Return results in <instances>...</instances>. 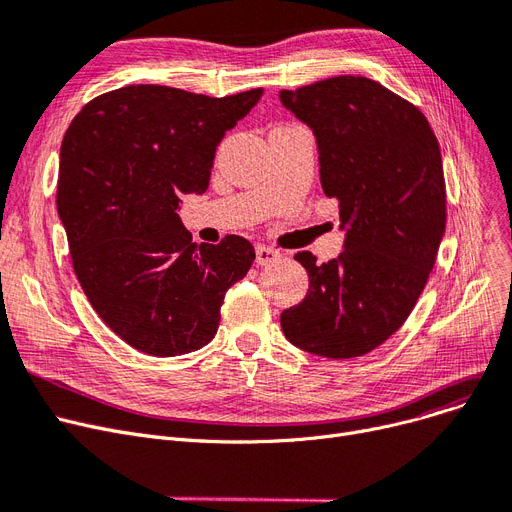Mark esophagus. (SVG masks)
I'll list each match as a JSON object with an SVG mask.
<instances>
[{"label":"esophagus","mask_w":512,"mask_h":512,"mask_svg":"<svg viewBox=\"0 0 512 512\" xmlns=\"http://www.w3.org/2000/svg\"><path fill=\"white\" fill-rule=\"evenodd\" d=\"M280 257H282V253L272 247H263V244H259L257 247V263L259 265H270V263L278 261Z\"/></svg>","instance_id":"1"}]
</instances>
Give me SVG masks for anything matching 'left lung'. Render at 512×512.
<instances>
[{"instance_id": "1", "label": "left lung", "mask_w": 512, "mask_h": 512, "mask_svg": "<svg viewBox=\"0 0 512 512\" xmlns=\"http://www.w3.org/2000/svg\"><path fill=\"white\" fill-rule=\"evenodd\" d=\"M280 102L314 131L322 190L345 230L337 259L295 255L309 291L280 324L303 351L358 358L406 322L435 265L446 232L439 144L414 104L366 77L282 90Z\"/></svg>"}]
</instances>
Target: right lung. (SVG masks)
I'll use <instances>...</instances> for the list:
<instances>
[{
	"label": "right lung",
	"mask_w": 512,
	"mask_h": 512,
	"mask_svg": "<svg viewBox=\"0 0 512 512\" xmlns=\"http://www.w3.org/2000/svg\"><path fill=\"white\" fill-rule=\"evenodd\" d=\"M263 90L209 98L127 85L87 102L60 146L58 215L96 314L148 355L173 358L217 332L228 288L247 276L253 244H196L177 209L209 188L215 150Z\"/></svg>",
	"instance_id": "add662e5"
}]
</instances>
